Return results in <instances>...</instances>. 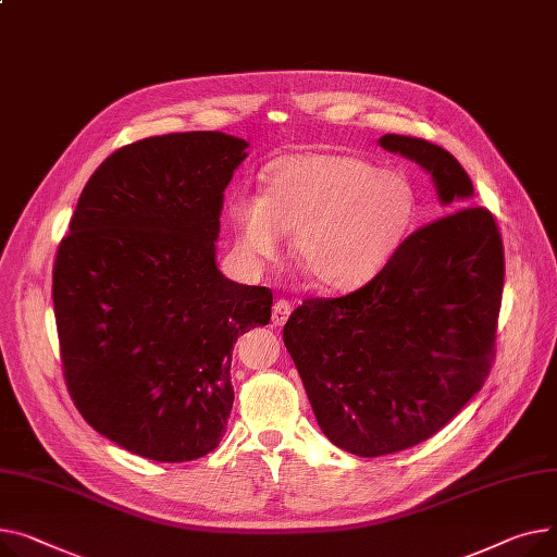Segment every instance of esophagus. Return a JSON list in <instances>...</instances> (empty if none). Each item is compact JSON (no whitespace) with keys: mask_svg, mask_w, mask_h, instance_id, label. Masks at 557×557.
I'll list each match as a JSON object with an SVG mask.
<instances>
[{"mask_svg":"<svg viewBox=\"0 0 557 557\" xmlns=\"http://www.w3.org/2000/svg\"><path fill=\"white\" fill-rule=\"evenodd\" d=\"M290 311H293V307H290L286 300H277V302L273 305V324H275V326H284L286 320H288V315H290Z\"/></svg>","mask_w":557,"mask_h":557,"instance_id":"1","label":"esophagus"}]
</instances>
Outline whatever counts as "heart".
Masks as SVG:
<instances>
[{"label": "heart", "instance_id": "obj_1", "mask_svg": "<svg viewBox=\"0 0 557 557\" xmlns=\"http://www.w3.org/2000/svg\"><path fill=\"white\" fill-rule=\"evenodd\" d=\"M417 210L405 174L341 152L286 154L271 163L264 195L237 193L228 203L248 264L271 262L293 233V257L331 293L381 275L410 237Z\"/></svg>", "mask_w": 557, "mask_h": 557}]
</instances>
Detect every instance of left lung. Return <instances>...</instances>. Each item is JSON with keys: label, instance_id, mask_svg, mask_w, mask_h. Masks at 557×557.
Segmentation results:
<instances>
[{"label": "left lung", "instance_id": "8db88e82", "mask_svg": "<svg viewBox=\"0 0 557 557\" xmlns=\"http://www.w3.org/2000/svg\"><path fill=\"white\" fill-rule=\"evenodd\" d=\"M379 145L423 168L455 212L407 237L362 288L311 298L284 324L320 430L356 457L417 446L481 389L504 288L497 224L468 206L474 188L459 161L423 138L385 134Z\"/></svg>", "mask_w": 557, "mask_h": 557}]
</instances>
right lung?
<instances>
[{
  "label": "right lung",
  "mask_w": 557,
  "mask_h": 557,
  "mask_svg": "<svg viewBox=\"0 0 557 557\" xmlns=\"http://www.w3.org/2000/svg\"><path fill=\"white\" fill-rule=\"evenodd\" d=\"M246 150L224 132L121 147L87 181L58 248L66 387L96 432L138 457L181 463L219 446L233 345L271 320L269 288L216 267L224 190Z\"/></svg>",
  "instance_id": "right-lung-1"
}]
</instances>
